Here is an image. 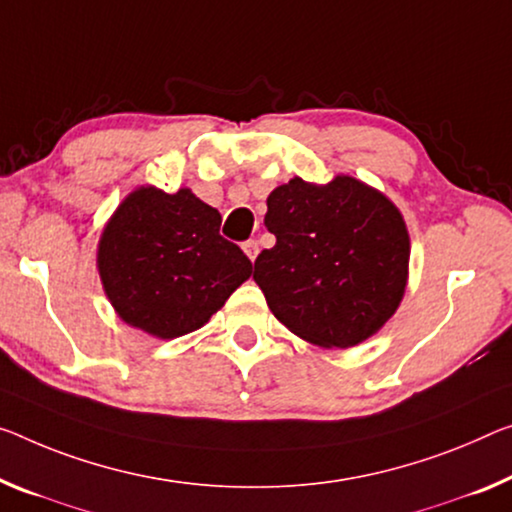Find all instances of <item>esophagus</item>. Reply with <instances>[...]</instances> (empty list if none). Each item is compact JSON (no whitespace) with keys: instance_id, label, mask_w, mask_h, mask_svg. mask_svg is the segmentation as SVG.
I'll list each match as a JSON object with an SVG mask.
<instances>
[{"instance_id":"obj_1","label":"esophagus","mask_w":512,"mask_h":512,"mask_svg":"<svg viewBox=\"0 0 512 512\" xmlns=\"http://www.w3.org/2000/svg\"><path fill=\"white\" fill-rule=\"evenodd\" d=\"M242 249H245V254L249 256V261L254 263L256 256H258V242L256 240H247L245 245H242Z\"/></svg>"}]
</instances>
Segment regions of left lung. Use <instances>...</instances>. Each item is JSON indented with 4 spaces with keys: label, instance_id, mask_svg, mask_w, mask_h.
I'll return each instance as SVG.
<instances>
[{
    "label": "left lung",
    "instance_id": "8db88e82",
    "mask_svg": "<svg viewBox=\"0 0 512 512\" xmlns=\"http://www.w3.org/2000/svg\"><path fill=\"white\" fill-rule=\"evenodd\" d=\"M254 279L274 318L320 348H352L396 313L407 286L410 233L400 210L352 176L288 180L267 196Z\"/></svg>",
    "mask_w": 512,
    "mask_h": 512
}]
</instances>
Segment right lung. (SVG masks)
<instances>
[{
    "label": "right lung",
    "mask_w": 512,
    "mask_h": 512,
    "mask_svg": "<svg viewBox=\"0 0 512 512\" xmlns=\"http://www.w3.org/2000/svg\"><path fill=\"white\" fill-rule=\"evenodd\" d=\"M219 226L222 215L187 187L125 196L98 242L102 288L119 318L157 338L206 325L251 277V261Z\"/></svg>",
    "instance_id": "right-lung-1"
}]
</instances>
